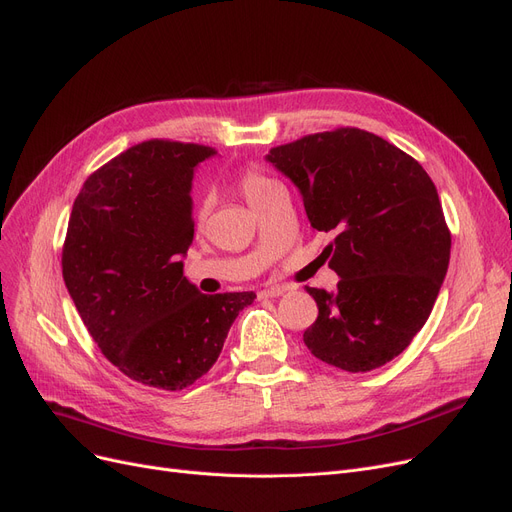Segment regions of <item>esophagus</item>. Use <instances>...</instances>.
I'll use <instances>...</instances> for the list:
<instances>
[{
	"instance_id": "34e87169",
	"label": "esophagus",
	"mask_w": 512,
	"mask_h": 512,
	"mask_svg": "<svg viewBox=\"0 0 512 512\" xmlns=\"http://www.w3.org/2000/svg\"><path fill=\"white\" fill-rule=\"evenodd\" d=\"M286 293L284 286H272V288H263V291H259V299H270V297H280Z\"/></svg>"
}]
</instances>
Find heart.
<instances>
[{
    "label": "heart",
    "instance_id": "b5f03b06",
    "mask_svg": "<svg viewBox=\"0 0 512 512\" xmlns=\"http://www.w3.org/2000/svg\"><path fill=\"white\" fill-rule=\"evenodd\" d=\"M274 186H276V182L272 180V177L263 175L255 167H244L236 175V188L244 196V201H247L251 207H255L263 198V194ZM205 215H207V203H201L196 209V219H203Z\"/></svg>",
    "mask_w": 512,
    "mask_h": 512
}]
</instances>
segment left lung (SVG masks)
I'll return each instance as SVG.
<instances>
[{
  "label": "left lung",
  "mask_w": 512,
  "mask_h": 512,
  "mask_svg": "<svg viewBox=\"0 0 512 512\" xmlns=\"http://www.w3.org/2000/svg\"><path fill=\"white\" fill-rule=\"evenodd\" d=\"M268 161L301 190L311 228L335 236L324 253L337 291L305 286L318 303L307 349L347 372L381 368L425 326L448 272L452 234L435 184L410 154L358 127L276 146Z\"/></svg>",
  "instance_id": "1"
}]
</instances>
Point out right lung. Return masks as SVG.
Masks as SVG:
<instances>
[{"mask_svg": "<svg viewBox=\"0 0 512 512\" xmlns=\"http://www.w3.org/2000/svg\"><path fill=\"white\" fill-rule=\"evenodd\" d=\"M215 148L146 140L87 177L62 244V278L104 358L131 381L182 391L217 362L255 293L203 295L184 276L192 175Z\"/></svg>", "mask_w": 512, "mask_h": 512, "instance_id": "right-lung-1", "label": "right lung"}]
</instances>
